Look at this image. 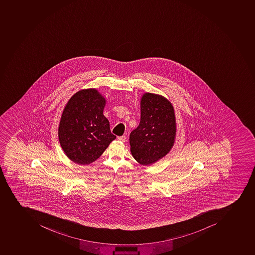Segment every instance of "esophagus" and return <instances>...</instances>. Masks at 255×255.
I'll return each mask as SVG.
<instances>
[{
	"mask_svg": "<svg viewBox=\"0 0 255 255\" xmlns=\"http://www.w3.org/2000/svg\"><path fill=\"white\" fill-rule=\"evenodd\" d=\"M118 139L119 141H122V142L127 141V137H126V136H120V137H118Z\"/></svg>",
	"mask_w": 255,
	"mask_h": 255,
	"instance_id": "1",
	"label": "esophagus"
}]
</instances>
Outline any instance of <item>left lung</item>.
Returning <instances> with one entry per match:
<instances>
[{
  "label": "left lung",
  "mask_w": 255,
  "mask_h": 255,
  "mask_svg": "<svg viewBox=\"0 0 255 255\" xmlns=\"http://www.w3.org/2000/svg\"><path fill=\"white\" fill-rule=\"evenodd\" d=\"M176 134L175 111L162 96L146 93L141 100V120L129 136L130 151L141 165L163 158L172 148Z\"/></svg>",
  "instance_id": "8db88e82"
}]
</instances>
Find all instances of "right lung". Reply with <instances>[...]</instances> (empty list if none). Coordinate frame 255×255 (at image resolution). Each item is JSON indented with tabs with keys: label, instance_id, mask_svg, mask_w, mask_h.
Masks as SVG:
<instances>
[{
	"label": "right lung",
	"instance_id": "add662e5",
	"mask_svg": "<svg viewBox=\"0 0 255 255\" xmlns=\"http://www.w3.org/2000/svg\"><path fill=\"white\" fill-rule=\"evenodd\" d=\"M106 102L97 89H89L75 93L66 105L59 122V140L72 162L90 164L116 138L104 116Z\"/></svg>",
	"mask_w": 255,
	"mask_h": 255
}]
</instances>
